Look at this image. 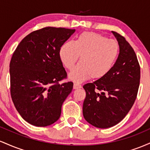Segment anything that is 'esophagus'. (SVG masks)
Returning <instances> with one entry per match:
<instances>
[{
	"instance_id": "obj_1",
	"label": "esophagus",
	"mask_w": 150,
	"mask_h": 150,
	"mask_svg": "<svg viewBox=\"0 0 150 150\" xmlns=\"http://www.w3.org/2000/svg\"><path fill=\"white\" fill-rule=\"evenodd\" d=\"M73 88L74 89H80V88H81V85H80L79 83H76V82H75V83H74V85H73Z\"/></svg>"
}]
</instances>
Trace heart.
<instances>
[{"instance_id":"heart-1","label":"heart","mask_w":150,"mask_h":150,"mask_svg":"<svg viewBox=\"0 0 150 150\" xmlns=\"http://www.w3.org/2000/svg\"><path fill=\"white\" fill-rule=\"evenodd\" d=\"M120 46L114 39L94 32H83L75 42H65L60 50V58L68 70L73 69L69 78L82 82L92 77L100 79L111 71L118 57Z\"/></svg>"}]
</instances>
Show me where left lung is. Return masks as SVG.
I'll use <instances>...</instances> for the list:
<instances>
[{"mask_svg": "<svg viewBox=\"0 0 150 150\" xmlns=\"http://www.w3.org/2000/svg\"><path fill=\"white\" fill-rule=\"evenodd\" d=\"M120 46L118 57L107 75L83 86L86 92L82 113L85 119L99 128L118 124L129 112L138 92L140 68L132 46L112 32Z\"/></svg>", "mask_w": 150, "mask_h": 150, "instance_id": "1", "label": "left lung"}]
</instances>
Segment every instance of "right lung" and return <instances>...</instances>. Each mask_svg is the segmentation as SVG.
<instances>
[{
    "label": "right lung",
    "instance_id": "add662e5",
    "mask_svg": "<svg viewBox=\"0 0 150 150\" xmlns=\"http://www.w3.org/2000/svg\"><path fill=\"white\" fill-rule=\"evenodd\" d=\"M75 30L47 27L20 42L10 63V94L17 111L27 123L45 127L57 121L63 101L72 92L60 50Z\"/></svg>",
    "mask_w": 150,
    "mask_h": 150
}]
</instances>
